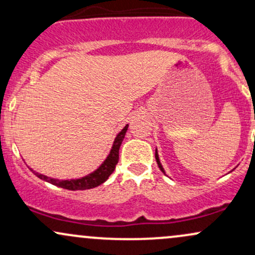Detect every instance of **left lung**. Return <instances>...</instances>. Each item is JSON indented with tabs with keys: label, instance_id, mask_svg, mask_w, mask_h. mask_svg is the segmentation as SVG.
<instances>
[{
	"label": "left lung",
	"instance_id": "left-lung-1",
	"mask_svg": "<svg viewBox=\"0 0 255 255\" xmlns=\"http://www.w3.org/2000/svg\"><path fill=\"white\" fill-rule=\"evenodd\" d=\"M156 160H157V164H158V168H159V169H160V170H162V171H163V172H164V174H165L164 169H163V166H162V164H160V162H159V157H158L157 150H156Z\"/></svg>",
	"mask_w": 255,
	"mask_h": 255
}]
</instances>
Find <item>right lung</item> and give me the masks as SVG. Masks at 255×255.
Instances as JSON below:
<instances>
[{"instance_id": "obj_1", "label": "right lung", "mask_w": 255, "mask_h": 255, "mask_svg": "<svg viewBox=\"0 0 255 255\" xmlns=\"http://www.w3.org/2000/svg\"><path fill=\"white\" fill-rule=\"evenodd\" d=\"M128 129V125L125 126V128L118 134V136L115 137V141H114L113 147L109 156L107 157V159L104 160L103 164H102L96 171H93L92 174L87 175V176L77 178V180H56V178H51L45 176V175L39 174V172H34L37 177L42 178V180L46 181V182L55 184V186L61 187V188L69 189V191H84V189H90L95 188V187L99 186L105 181L108 180V177L113 174V171L115 170L116 164L119 162V150L120 146H121L122 141H124L126 131Z\"/></svg>"}]
</instances>
